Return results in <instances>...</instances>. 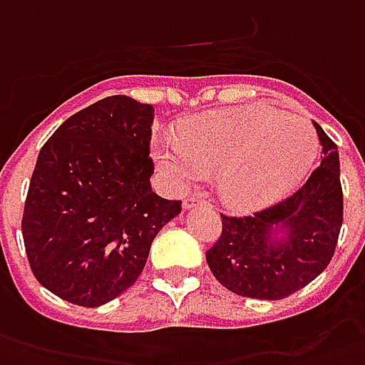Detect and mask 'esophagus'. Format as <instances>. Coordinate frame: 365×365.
Masks as SVG:
<instances>
[{
  "label": "esophagus",
  "mask_w": 365,
  "mask_h": 365,
  "mask_svg": "<svg viewBox=\"0 0 365 365\" xmlns=\"http://www.w3.org/2000/svg\"><path fill=\"white\" fill-rule=\"evenodd\" d=\"M206 202L202 200V198H198V196H188V198H185V202H182V208L185 210H190L194 208V206H204Z\"/></svg>",
  "instance_id": "obj_1"
}]
</instances>
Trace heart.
Masks as SVG:
<instances>
[{
  "mask_svg": "<svg viewBox=\"0 0 365 365\" xmlns=\"http://www.w3.org/2000/svg\"><path fill=\"white\" fill-rule=\"evenodd\" d=\"M309 120L268 105L237 106L186 118L163 135L155 159L173 186L186 188L217 171V188L235 208H260L289 192L317 155Z\"/></svg>",
  "mask_w": 365,
  "mask_h": 365,
  "instance_id": "heart-1",
  "label": "heart"
}]
</instances>
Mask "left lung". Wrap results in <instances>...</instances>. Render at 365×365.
<instances>
[{
	"label": "left lung",
	"instance_id": "left-lung-1",
	"mask_svg": "<svg viewBox=\"0 0 365 365\" xmlns=\"http://www.w3.org/2000/svg\"><path fill=\"white\" fill-rule=\"evenodd\" d=\"M321 165L297 190L247 215H222V233L206 260L215 280L252 299H284L329 267L342 227V185L336 143L317 122ZM286 225L290 237L276 244L269 230Z\"/></svg>",
	"mask_w": 365,
	"mask_h": 365
}]
</instances>
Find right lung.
Returning a JSON list of instances; mask_svg holds the SVG:
<instances>
[{
    "label": "right lung",
    "instance_id": "1",
    "mask_svg": "<svg viewBox=\"0 0 365 365\" xmlns=\"http://www.w3.org/2000/svg\"><path fill=\"white\" fill-rule=\"evenodd\" d=\"M151 105L113 95L42 145L21 230L34 278L66 302L98 307L126 292L180 212L151 190Z\"/></svg>",
    "mask_w": 365,
    "mask_h": 365
}]
</instances>
